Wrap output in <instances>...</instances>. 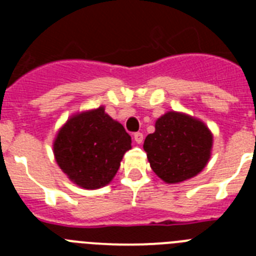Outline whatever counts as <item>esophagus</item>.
<instances>
[{
	"label": "esophagus",
	"instance_id": "1",
	"mask_svg": "<svg viewBox=\"0 0 256 256\" xmlns=\"http://www.w3.org/2000/svg\"><path fill=\"white\" fill-rule=\"evenodd\" d=\"M133 138H134V141L137 142V144H142V141H144V134H142L141 132H136L134 134H133Z\"/></svg>",
	"mask_w": 256,
	"mask_h": 256
}]
</instances>
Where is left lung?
Instances as JSON below:
<instances>
[{
  "label": "left lung",
  "mask_w": 256,
  "mask_h": 256,
  "mask_svg": "<svg viewBox=\"0 0 256 256\" xmlns=\"http://www.w3.org/2000/svg\"><path fill=\"white\" fill-rule=\"evenodd\" d=\"M212 136L202 122L180 112H166L156 120L155 132L144 140L151 169L166 183L195 177L210 158Z\"/></svg>",
  "instance_id": "8db88e82"
}]
</instances>
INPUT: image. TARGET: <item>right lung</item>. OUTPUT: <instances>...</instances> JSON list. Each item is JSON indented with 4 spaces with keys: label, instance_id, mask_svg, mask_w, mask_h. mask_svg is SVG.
Wrapping results in <instances>:
<instances>
[{
    "label": "right lung",
    "instance_id": "obj_1",
    "mask_svg": "<svg viewBox=\"0 0 256 256\" xmlns=\"http://www.w3.org/2000/svg\"><path fill=\"white\" fill-rule=\"evenodd\" d=\"M130 144L124 126L98 108L69 119L58 133L54 152L70 180L83 188L94 190L114 178Z\"/></svg>",
    "mask_w": 256,
    "mask_h": 256
}]
</instances>
